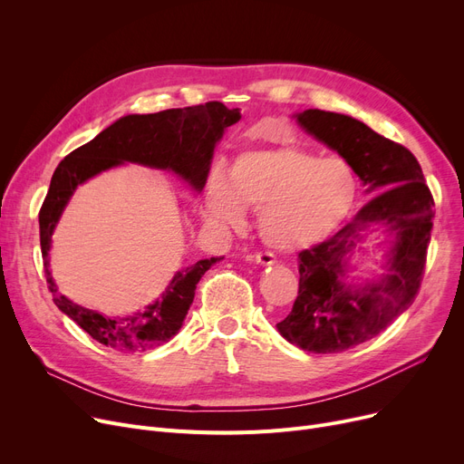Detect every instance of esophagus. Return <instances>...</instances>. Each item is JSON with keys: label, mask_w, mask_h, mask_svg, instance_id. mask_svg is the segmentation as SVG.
Segmentation results:
<instances>
[{"label": "esophagus", "mask_w": 464, "mask_h": 464, "mask_svg": "<svg viewBox=\"0 0 464 464\" xmlns=\"http://www.w3.org/2000/svg\"><path fill=\"white\" fill-rule=\"evenodd\" d=\"M256 263H259V265H273V263H276V257H275V254H271V252H256L254 256H250Z\"/></svg>", "instance_id": "esophagus-1"}]
</instances>
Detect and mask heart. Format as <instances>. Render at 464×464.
<instances>
[{
    "label": "heart",
    "instance_id": "1",
    "mask_svg": "<svg viewBox=\"0 0 464 464\" xmlns=\"http://www.w3.org/2000/svg\"><path fill=\"white\" fill-rule=\"evenodd\" d=\"M359 195L353 165L340 156L322 158L295 144H271L240 152L227 175L214 173L205 208L214 222L240 227L246 208L259 210L266 245L291 252L333 235L352 214Z\"/></svg>",
    "mask_w": 464,
    "mask_h": 464
}]
</instances>
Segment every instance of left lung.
Here are the masks:
<instances>
[{"mask_svg": "<svg viewBox=\"0 0 464 464\" xmlns=\"http://www.w3.org/2000/svg\"><path fill=\"white\" fill-rule=\"evenodd\" d=\"M299 124L348 160L367 191H387L364 205L355 219L331 238L299 254V294L276 324L287 343L312 353H340L374 338L418 297L425 275L434 199L420 161L402 144L362 121L320 109L297 114ZM385 225L398 238L390 273L362 288L339 282L343 257L360 231Z\"/></svg>", "mask_w": 464, "mask_h": 464, "instance_id": "left-lung-1", "label": "left lung"}]
</instances>
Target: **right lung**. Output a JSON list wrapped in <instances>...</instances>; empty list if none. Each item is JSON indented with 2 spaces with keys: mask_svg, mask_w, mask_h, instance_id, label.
<instances>
[{
  "mask_svg": "<svg viewBox=\"0 0 464 464\" xmlns=\"http://www.w3.org/2000/svg\"><path fill=\"white\" fill-rule=\"evenodd\" d=\"M238 120V109L229 111L219 102L167 109L154 114H130L72 150L56 167L51 188L39 210L44 278L56 306L100 344L124 353H135L167 343L180 331L193 303L198 282L222 257L199 259L177 273L165 294H161V301L128 318L111 320L93 310L82 308L58 294V287L48 271L51 237L72 191L90 177L121 161L170 169L201 191L207 182L216 140L222 137L226 128L237 124Z\"/></svg>",
  "mask_w": 464,
  "mask_h": 464,
  "instance_id": "1",
  "label": "right lung"
}]
</instances>
